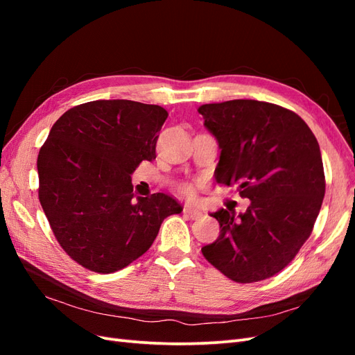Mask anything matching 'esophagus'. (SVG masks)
<instances>
[{"instance_id":"obj_1","label":"esophagus","mask_w":355,"mask_h":355,"mask_svg":"<svg viewBox=\"0 0 355 355\" xmlns=\"http://www.w3.org/2000/svg\"><path fill=\"white\" fill-rule=\"evenodd\" d=\"M184 214L189 219H198L202 216V211L200 209H194V207H185Z\"/></svg>"}]
</instances>
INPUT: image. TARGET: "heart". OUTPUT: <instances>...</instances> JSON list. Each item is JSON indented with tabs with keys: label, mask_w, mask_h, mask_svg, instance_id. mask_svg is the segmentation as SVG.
I'll list each match as a JSON object with an SVG mask.
<instances>
[{
	"label": "heart",
	"mask_w": 355,
	"mask_h": 355,
	"mask_svg": "<svg viewBox=\"0 0 355 355\" xmlns=\"http://www.w3.org/2000/svg\"><path fill=\"white\" fill-rule=\"evenodd\" d=\"M179 192L182 196H185L187 198H194L196 197V187L191 184H182L179 187Z\"/></svg>",
	"instance_id": "b5f03b06"
}]
</instances>
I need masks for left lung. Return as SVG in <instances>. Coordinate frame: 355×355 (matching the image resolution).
<instances>
[{
  "label": "left lung",
  "instance_id": "1",
  "mask_svg": "<svg viewBox=\"0 0 355 355\" xmlns=\"http://www.w3.org/2000/svg\"><path fill=\"white\" fill-rule=\"evenodd\" d=\"M198 112L220 148L216 182L239 184L250 200L244 213H211L220 232L201 252L232 282L265 280L284 270L313 232L326 191L318 142L302 118L274 103L235 99Z\"/></svg>",
  "mask_w": 355,
  "mask_h": 355
}]
</instances>
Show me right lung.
<instances>
[{
    "label": "right lung",
    "mask_w": 355,
    "mask_h": 355,
    "mask_svg": "<svg viewBox=\"0 0 355 355\" xmlns=\"http://www.w3.org/2000/svg\"><path fill=\"white\" fill-rule=\"evenodd\" d=\"M167 115L158 105L93 101L63 114L41 146V207L62 249L87 270H123L153 245L167 216L182 211L163 192L136 196L130 178L157 157Z\"/></svg>",
    "instance_id": "add662e5"
}]
</instances>
